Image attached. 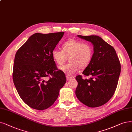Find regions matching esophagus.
<instances>
[{
	"mask_svg": "<svg viewBox=\"0 0 132 132\" xmlns=\"http://www.w3.org/2000/svg\"><path fill=\"white\" fill-rule=\"evenodd\" d=\"M66 78H67V81H70V80H71V79H72V77H70V76H66Z\"/></svg>",
	"mask_w": 132,
	"mask_h": 132,
	"instance_id": "esophagus-1",
	"label": "esophagus"
}]
</instances>
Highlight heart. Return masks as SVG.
Masks as SVG:
<instances>
[{"label": "heart", "mask_w": 132, "mask_h": 132, "mask_svg": "<svg viewBox=\"0 0 132 132\" xmlns=\"http://www.w3.org/2000/svg\"><path fill=\"white\" fill-rule=\"evenodd\" d=\"M63 50L55 48L51 56L58 65H62L69 57L68 64L59 67L60 70L68 76H71L79 69L86 68L92 60L93 48L88 43H83L76 39H70L62 45Z\"/></svg>", "instance_id": "obj_1"}]
</instances>
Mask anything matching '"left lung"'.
I'll list each match as a JSON object with an SVG mask.
<instances>
[{
  "label": "left lung",
  "mask_w": 132,
  "mask_h": 132,
  "mask_svg": "<svg viewBox=\"0 0 132 132\" xmlns=\"http://www.w3.org/2000/svg\"><path fill=\"white\" fill-rule=\"evenodd\" d=\"M77 36L91 42L94 53L90 64L82 72L91 77L83 80L81 75L76 77L78 82L76 95L89 107L101 106L112 98L117 87L121 72L119 58L113 47L100 37Z\"/></svg>",
  "instance_id": "8db88e82"
}]
</instances>
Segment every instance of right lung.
I'll return each mask as SVG.
<instances>
[{
	"mask_svg": "<svg viewBox=\"0 0 132 132\" xmlns=\"http://www.w3.org/2000/svg\"><path fill=\"white\" fill-rule=\"evenodd\" d=\"M64 34L36 33L15 54L13 83L20 98L31 108L44 110L50 107L67 81L51 56L52 50Z\"/></svg>",
	"mask_w": 132,
	"mask_h": 132,
	"instance_id": "1",
	"label": "right lung"
}]
</instances>
